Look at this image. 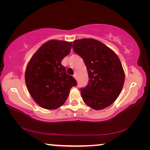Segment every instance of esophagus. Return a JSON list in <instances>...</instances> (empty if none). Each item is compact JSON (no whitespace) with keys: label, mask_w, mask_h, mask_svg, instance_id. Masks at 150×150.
I'll return each instance as SVG.
<instances>
[{"label":"esophagus","mask_w":150,"mask_h":150,"mask_svg":"<svg viewBox=\"0 0 150 150\" xmlns=\"http://www.w3.org/2000/svg\"><path fill=\"white\" fill-rule=\"evenodd\" d=\"M73 77H74V78L75 79H76V80H77V75H76V74H74V75H73Z\"/></svg>","instance_id":"34e87169"}]
</instances>
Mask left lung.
Returning <instances> with one entry per match:
<instances>
[{"mask_svg":"<svg viewBox=\"0 0 150 150\" xmlns=\"http://www.w3.org/2000/svg\"><path fill=\"white\" fill-rule=\"evenodd\" d=\"M73 48L83 58L89 79L87 85L81 88L83 101L95 110L108 107L120 95L125 79L117 55L103 43L91 38L75 40Z\"/></svg>","mask_w":150,"mask_h":150,"instance_id":"1","label":"left lung"}]
</instances>
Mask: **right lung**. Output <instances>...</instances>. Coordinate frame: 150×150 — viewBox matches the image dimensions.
<instances>
[{
    "mask_svg": "<svg viewBox=\"0 0 150 150\" xmlns=\"http://www.w3.org/2000/svg\"><path fill=\"white\" fill-rule=\"evenodd\" d=\"M72 42L52 40L32 57L25 73V81L33 99L42 108L52 110L63 105L77 81L67 74L62 61L70 53Z\"/></svg>",
    "mask_w": 150,
    "mask_h": 150,
    "instance_id": "obj_1",
    "label": "right lung"
}]
</instances>
